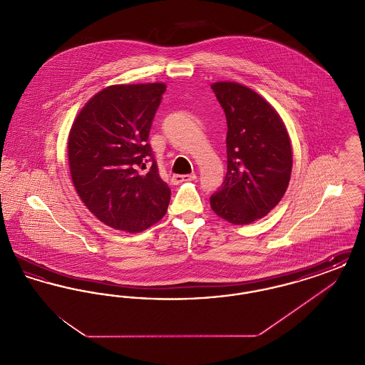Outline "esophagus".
<instances>
[{"label":"esophagus","mask_w":365,"mask_h":365,"mask_svg":"<svg viewBox=\"0 0 365 365\" xmlns=\"http://www.w3.org/2000/svg\"><path fill=\"white\" fill-rule=\"evenodd\" d=\"M195 178H197V175L195 174L174 175V176L171 178V180H173V183H174V185H179V183L185 182V180H194Z\"/></svg>","instance_id":"34e87169"}]
</instances>
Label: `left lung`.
<instances>
[{
	"instance_id": "left-lung-1",
	"label": "left lung",
	"mask_w": 365,
	"mask_h": 365,
	"mask_svg": "<svg viewBox=\"0 0 365 365\" xmlns=\"http://www.w3.org/2000/svg\"><path fill=\"white\" fill-rule=\"evenodd\" d=\"M227 119V174L210 195L213 212L250 225L275 208L287 190L293 152L286 125L260 94L237 82L210 85Z\"/></svg>"
}]
</instances>
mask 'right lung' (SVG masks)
Instances as JSON below:
<instances>
[{
    "mask_svg": "<svg viewBox=\"0 0 365 365\" xmlns=\"http://www.w3.org/2000/svg\"><path fill=\"white\" fill-rule=\"evenodd\" d=\"M164 83L105 87L82 108L68 135L75 190L106 226L140 232L167 212L171 190L148 143ZM153 161L146 175L138 173Z\"/></svg>",
    "mask_w": 365,
    "mask_h": 365,
    "instance_id": "obj_1",
    "label": "right lung"
}]
</instances>
